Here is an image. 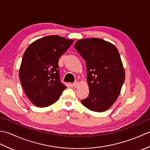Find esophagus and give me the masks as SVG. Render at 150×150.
Wrapping results in <instances>:
<instances>
[{"label": "esophagus", "mask_w": 150, "mask_h": 150, "mask_svg": "<svg viewBox=\"0 0 150 150\" xmlns=\"http://www.w3.org/2000/svg\"><path fill=\"white\" fill-rule=\"evenodd\" d=\"M73 86L74 87V88H77L78 86H79V82H77V81H75L74 83H73Z\"/></svg>", "instance_id": "34e87169"}]
</instances>
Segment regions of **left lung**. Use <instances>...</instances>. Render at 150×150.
Wrapping results in <instances>:
<instances>
[{
  "instance_id": "8db88e82",
  "label": "left lung",
  "mask_w": 150,
  "mask_h": 150,
  "mask_svg": "<svg viewBox=\"0 0 150 150\" xmlns=\"http://www.w3.org/2000/svg\"><path fill=\"white\" fill-rule=\"evenodd\" d=\"M74 47L86 61L90 89L88 97L81 103L91 111L103 112L117 99L125 80L119 51L97 38L79 40Z\"/></svg>"
}]
</instances>
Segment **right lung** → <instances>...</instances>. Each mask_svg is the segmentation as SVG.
<instances>
[{
	"instance_id": "add662e5",
	"label": "right lung",
	"mask_w": 150,
	"mask_h": 150,
	"mask_svg": "<svg viewBox=\"0 0 150 150\" xmlns=\"http://www.w3.org/2000/svg\"><path fill=\"white\" fill-rule=\"evenodd\" d=\"M73 42V40L50 35L35 40L25 51L19 77L24 92L35 106H50L66 88L60 81L58 62Z\"/></svg>"
}]
</instances>
